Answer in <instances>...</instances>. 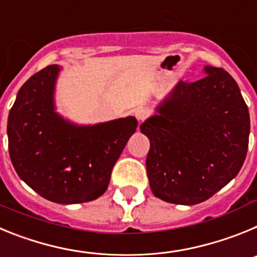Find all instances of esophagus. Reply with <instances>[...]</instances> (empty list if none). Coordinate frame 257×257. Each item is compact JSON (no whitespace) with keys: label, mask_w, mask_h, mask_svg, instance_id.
Masks as SVG:
<instances>
[{"label":"esophagus","mask_w":257,"mask_h":257,"mask_svg":"<svg viewBox=\"0 0 257 257\" xmlns=\"http://www.w3.org/2000/svg\"><path fill=\"white\" fill-rule=\"evenodd\" d=\"M135 117L138 121L143 122L145 118L148 117V112H147V110H144V109H138V110L135 112Z\"/></svg>","instance_id":"1"}]
</instances>
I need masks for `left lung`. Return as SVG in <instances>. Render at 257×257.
Masks as SVG:
<instances>
[{
  "label": "left lung",
  "instance_id": "1",
  "mask_svg": "<svg viewBox=\"0 0 257 257\" xmlns=\"http://www.w3.org/2000/svg\"><path fill=\"white\" fill-rule=\"evenodd\" d=\"M196 82H178L145 119L149 185L157 198L197 205L237 176L248 148L249 114L233 77L206 65Z\"/></svg>",
  "mask_w": 257,
  "mask_h": 257
}]
</instances>
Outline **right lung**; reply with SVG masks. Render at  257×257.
<instances>
[{
    "mask_svg": "<svg viewBox=\"0 0 257 257\" xmlns=\"http://www.w3.org/2000/svg\"><path fill=\"white\" fill-rule=\"evenodd\" d=\"M59 65H49L20 87L8 119L14 169L41 197L61 205L103 196L113 166L135 134L133 115L76 124L56 112Z\"/></svg>",
    "mask_w": 257,
    "mask_h": 257,
    "instance_id": "obj_1",
    "label": "right lung"
}]
</instances>
